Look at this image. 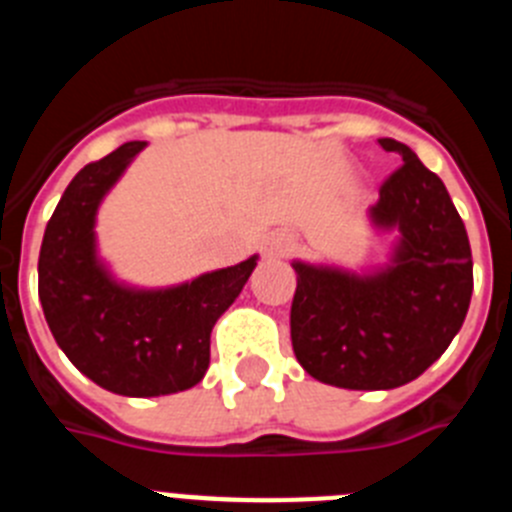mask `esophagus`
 Returning <instances> with one entry per match:
<instances>
[{"mask_svg":"<svg viewBox=\"0 0 512 512\" xmlns=\"http://www.w3.org/2000/svg\"><path fill=\"white\" fill-rule=\"evenodd\" d=\"M292 246H295V238L289 233H284V230H277V233H271L269 238H266V253L269 256H284V253L292 251Z\"/></svg>","mask_w":512,"mask_h":512,"instance_id":"1","label":"esophagus"}]
</instances>
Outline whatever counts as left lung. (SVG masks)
I'll return each mask as SVG.
<instances>
[{"label": "left lung", "instance_id": "1", "mask_svg": "<svg viewBox=\"0 0 512 512\" xmlns=\"http://www.w3.org/2000/svg\"><path fill=\"white\" fill-rule=\"evenodd\" d=\"M402 166L379 187L372 220L397 228L392 264L346 274L297 261L289 312L297 361L343 390H392L413 382L449 348L472 300V248L449 192L405 143L379 138Z\"/></svg>", "mask_w": 512, "mask_h": 512}]
</instances>
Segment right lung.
<instances>
[{
	"label": "right lung",
	"mask_w": 512,
	"mask_h": 512,
	"mask_svg": "<svg viewBox=\"0 0 512 512\" xmlns=\"http://www.w3.org/2000/svg\"><path fill=\"white\" fill-rule=\"evenodd\" d=\"M143 146L130 140L71 179L45 225L38 259L40 305L61 351L92 382L125 397L171 395L200 382L210 366L212 325L256 266L251 256L156 292L112 282L94 253V215Z\"/></svg>",
	"instance_id": "obj_1"
}]
</instances>
